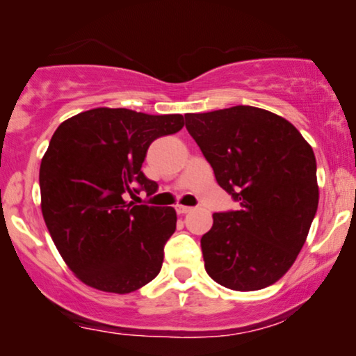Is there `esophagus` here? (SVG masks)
Here are the masks:
<instances>
[{
    "label": "esophagus",
    "instance_id": "1",
    "mask_svg": "<svg viewBox=\"0 0 356 356\" xmlns=\"http://www.w3.org/2000/svg\"><path fill=\"white\" fill-rule=\"evenodd\" d=\"M191 211H193V207L181 206V204H178V206H177V212L179 213V216H184V213H188V212H191Z\"/></svg>",
    "mask_w": 356,
    "mask_h": 356
}]
</instances>
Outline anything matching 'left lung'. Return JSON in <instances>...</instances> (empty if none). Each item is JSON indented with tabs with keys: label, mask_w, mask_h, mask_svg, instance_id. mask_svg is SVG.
<instances>
[{
	"label": "left lung",
	"mask_w": 356,
	"mask_h": 356,
	"mask_svg": "<svg viewBox=\"0 0 356 356\" xmlns=\"http://www.w3.org/2000/svg\"><path fill=\"white\" fill-rule=\"evenodd\" d=\"M184 120L217 183L241 206L212 216L201 238L206 272L236 291L275 284L293 266L318 211L313 149L290 121L256 106Z\"/></svg>",
	"instance_id": "1"
}]
</instances>
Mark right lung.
Instances as JSON below:
<instances>
[{
    "label": "right lung",
    "instance_id": "1",
    "mask_svg": "<svg viewBox=\"0 0 356 356\" xmlns=\"http://www.w3.org/2000/svg\"><path fill=\"white\" fill-rule=\"evenodd\" d=\"M183 115L92 108L63 121L40 163L42 213L66 266L92 289L131 293L159 275L177 230L173 207L126 201L157 183L144 177L149 145L178 133Z\"/></svg>",
    "mask_w": 356,
    "mask_h": 356
}]
</instances>
